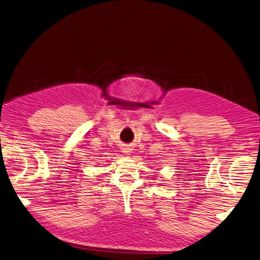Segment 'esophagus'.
I'll use <instances>...</instances> for the list:
<instances>
[{"instance_id":"esophagus-1","label":"esophagus","mask_w":260,"mask_h":260,"mask_svg":"<svg viewBox=\"0 0 260 260\" xmlns=\"http://www.w3.org/2000/svg\"><path fill=\"white\" fill-rule=\"evenodd\" d=\"M122 151L124 152L125 155H131L132 151H133V148L129 147V146H125V147L122 148Z\"/></svg>"}]
</instances>
